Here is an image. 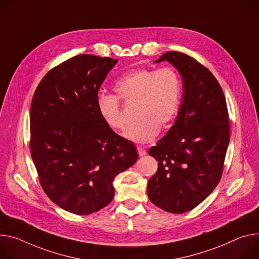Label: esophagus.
Listing matches in <instances>:
<instances>
[{
	"instance_id": "esophagus-1",
	"label": "esophagus",
	"mask_w": 259,
	"mask_h": 259,
	"mask_svg": "<svg viewBox=\"0 0 259 259\" xmlns=\"http://www.w3.org/2000/svg\"><path fill=\"white\" fill-rule=\"evenodd\" d=\"M137 152H138L139 157H144L145 155H147V151L143 147H137Z\"/></svg>"
}]
</instances>
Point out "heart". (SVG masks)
Returning a JSON list of instances; mask_svg holds the SVG:
<instances>
[{"instance_id":"obj_1","label":"heart","mask_w":259,"mask_h":259,"mask_svg":"<svg viewBox=\"0 0 259 259\" xmlns=\"http://www.w3.org/2000/svg\"><path fill=\"white\" fill-rule=\"evenodd\" d=\"M115 96L102 95L96 101L97 110L105 125L125 134L128 125L124 119L120 101L135 103L136 126L128 138L145 144L153 140L159 129H164L174 120L180 104L181 80L176 70L164 67L158 70L138 68L123 75L114 83Z\"/></svg>"}]
</instances>
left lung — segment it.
I'll return each mask as SVG.
<instances>
[{"instance_id":"8db88e82","label":"left lung","mask_w":259,"mask_h":259,"mask_svg":"<svg viewBox=\"0 0 259 259\" xmlns=\"http://www.w3.org/2000/svg\"><path fill=\"white\" fill-rule=\"evenodd\" d=\"M168 61L183 78L179 115L149 155L158 170L149 180L148 195L158 207L182 214L202 202L221 180L229 143V115L221 85L194 58L167 52L156 63Z\"/></svg>"}]
</instances>
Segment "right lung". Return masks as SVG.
Listing matches in <instances>:
<instances>
[{"label":"right lung","mask_w":259,"mask_h":259,"mask_svg":"<svg viewBox=\"0 0 259 259\" xmlns=\"http://www.w3.org/2000/svg\"><path fill=\"white\" fill-rule=\"evenodd\" d=\"M116 59L78 55L38 84L30 110V150L42 189L67 211L89 215L114 196L116 175L137 161L134 144L97 110L98 92Z\"/></svg>","instance_id":"obj_1"}]
</instances>
